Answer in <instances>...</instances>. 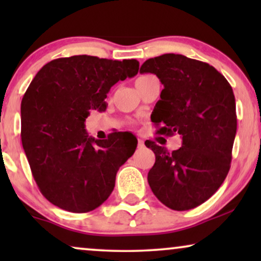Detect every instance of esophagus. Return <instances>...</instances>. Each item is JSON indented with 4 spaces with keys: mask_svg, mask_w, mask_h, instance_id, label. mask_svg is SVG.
Instances as JSON below:
<instances>
[{
    "mask_svg": "<svg viewBox=\"0 0 261 261\" xmlns=\"http://www.w3.org/2000/svg\"><path fill=\"white\" fill-rule=\"evenodd\" d=\"M138 147L139 148H144L145 147V142L141 139H138Z\"/></svg>",
    "mask_w": 261,
    "mask_h": 261,
    "instance_id": "1",
    "label": "esophagus"
}]
</instances>
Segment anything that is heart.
I'll list each match as a JSON object with an SVG mask.
<instances>
[{"label":"heart","instance_id":"b5f03b06","mask_svg":"<svg viewBox=\"0 0 261 261\" xmlns=\"http://www.w3.org/2000/svg\"><path fill=\"white\" fill-rule=\"evenodd\" d=\"M151 77H153V76H151V74H145V76H140L137 80V82H135V83H137V85L138 84H140V83H142V82H145V81H147L148 78H151Z\"/></svg>","mask_w":261,"mask_h":261}]
</instances>
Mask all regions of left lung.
Instances as JSON below:
<instances>
[{
  "instance_id": "8db88e82",
  "label": "left lung",
  "mask_w": 261,
  "mask_h": 261,
  "mask_svg": "<svg viewBox=\"0 0 261 261\" xmlns=\"http://www.w3.org/2000/svg\"><path fill=\"white\" fill-rule=\"evenodd\" d=\"M154 73L164 84L153 109L158 133H178L183 146L169 152L154 141L147 180L153 194L172 210L194 209L215 194L230 169L237 134L235 97L230 84L208 63L181 55L147 59L140 73Z\"/></svg>"
}]
</instances>
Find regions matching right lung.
<instances>
[{"label": "right lung", "mask_w": 261, "mask_h": 261, "mask_svg": "<svg viewBox=\"0 0 261 261\" xmlns=\"http://www.w3.org/2000/svg\"><path fill=\"white\" fill-rule=\"evenodd\" d=\"M135 59L58 58L35 74L21 101V141L35 183L60 209L88 213L115 187L116 173L137 148L122 133L95 140L85 132L90 110L105 112L110 88L134 77Z\"/></svg>", "instance_id": "add662e5"}]
</instances>
